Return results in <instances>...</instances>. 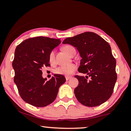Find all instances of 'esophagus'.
Returning <instances> with one entry per match:
<instances>
[{"label": "esophagus", "mask_w": 131, "mask_h": 131, "mask_svg": "<svg viewBox=\"0 0 131 131\" xmlns=\"http://www.w3.org/2000/svg\"><path fill=\"white\" fill-rule=\"evenodd\" d=\"M70 78H71V77H68V76H66V80H69Z\"/></svg>", "instance_id": "1"}]
</instances>
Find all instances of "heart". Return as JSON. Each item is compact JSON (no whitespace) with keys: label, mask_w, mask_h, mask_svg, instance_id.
<instances>
[{"label":"heart","mask_w":131,"mask_h":131,"mask_svg":"<svg viewBox=\"0 0 131 131\" xmlns=\"http://www.w3.org/2000/svg\"><path fill=\"white\" fill-rule=\"evenodd\" d=\"M62 50L64 52H66L67 55L70 56L73 51H75L74 48L70 45L64 46L62 48ZM49 61L50 63L53 64L55 62V52L53 51H52L49 55ZM76 66L74 64H70L67 66H62L57 68L55 70V73L56 74L64 75L66 76H69L76 70Z\"/></svg>","instance_id":"obj_1"}]
</instances>
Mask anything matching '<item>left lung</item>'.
<instances>
[{
  "label": "left lung",
  "instance_id": "8db88e82",
  "mask_svg": "<svg viewBox=\"0 0 131 131\" xmlns=\"http://www.w3.org/2000/svg\"><path fill=\"white\" fill-rule=\"evenodd\" d=\"M62 43L76 48L82 58L78 71L86 74L75 76L79 80L74 89L77 100L87 107H96L107 101L117 80L116 61L108 43L97 34L85 32L67 37Z\"/></svg>",
  "mask_w": 131,
  "mask_h": 131
}]
</instances>
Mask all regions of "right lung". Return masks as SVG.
I'll return each instance as SVG.
<instances>
[{"mask_svg": "<svg viewBox=\"0 0 131 131\" xmlns=\"http://www.w3.org/2000/svg\"><path fill=\"white\" fill-rule=\"evenodd\" d=\"M60 39L39 36L26 39L16 48L12 67L14 82L21 97L27 103L42 107L56 98L65 83L63 75L54 74L49 80L42 77V69L50 66L49 55L61 43Z\"/></svg>", "mask_w": 131, "mask_h": 131, "instance_id": "add662e5", "label": "right lung"}]
</instances>
